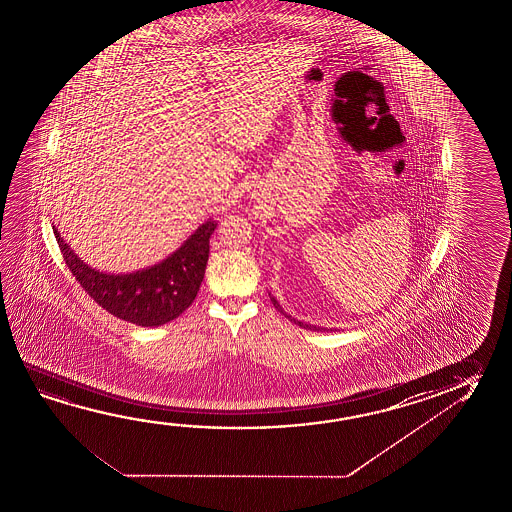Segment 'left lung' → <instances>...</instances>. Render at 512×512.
<instances>
[{
    "label": "left lung",
    "mask_w": 512,
    "mask_h": 512,
    "mask_svg": "<svg viewBox=\"0 0 512 512\" xmlns=\"http://www.w3.org/2000/svg\"><path fill=\"white\" fill-rule=\"evenodd\" d=\"M271 302H273V305H275V309L280 310L282 314H285L284 310H282V307H280V303L275 300V298H271ZM287 316V314H285ZM287 318L291 319V321H294L296 325H300L302 328H307V330H323V328L319 327H310V325H307V323H302V321H298V319L291 318V316H287Z\"/></svg>",
    "instance_id": "left-lung-1"
}]
</instances>
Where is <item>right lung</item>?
Masks as SVG:
<instances>
[{"mask_svg": "<svg viewBox=\"0 0 512 512\" xmlns=\"http://www.w3.org/2000/svg\"><path fill=\"white\" fill-rule=\"evenodd\" d=\"M216 225L210 219L196 228L168 259L126 275H109L89 268L64 243L59 230L53 227V232L69 271L101 309L137 327H159L178 318L194 302L205 275L209 239Z\"/></svg>", "mask_w": 512, "mask_h": 512, "instance_id": "1", "label": "right lung"}]
</instances>
